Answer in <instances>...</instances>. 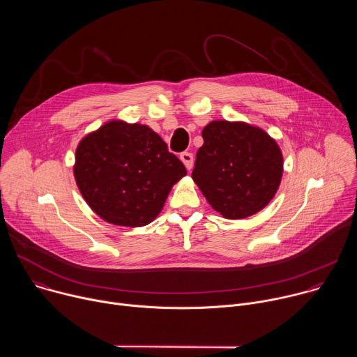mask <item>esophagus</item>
I'll return each instance as SVG.
<instances>
[{"instance_id":"34e87169","label":"esophagus","mask_w":357,"mask_h":357,"mask_svg":"<svg viewBox=\"0 0 357 357\" xmlns=\"http://www.w3.org/2000/svg\"><path fill=\"white\" fill-rule=\"evenodd\" d=\"M179 158H181V161L183 162V165L186 167V169L190 171L192 167H193V155L190 154V152H182Z\"/></svg>"}]
</instances>
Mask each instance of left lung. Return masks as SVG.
Returning a JSON list of instances; mask_svg holds the SVG:
<instances>
[{"label":"left lung","mask_w":357,"mask_h":357,"mask_svg":"<svg viewBox=\"0 0 357 357\" xmlns=\"http://www.w3.org/2000/svg\"><path fill=\"white\" fill-rule=\"evenodd\" d=\"M192 179L226 219H245L266 208L282 178V154L264 130L218 120L202 131Z\"/></svg>","instance_id":"8db88e82"}]
</instances>
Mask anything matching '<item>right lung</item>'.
Returning <instances> with one entry per match:
<instances>
[{
	"instance_id": "obj_1",
	"label": "right lung",
	"mask_w": 357,
	"mask_h": 357,
	"mask_svg": "<svg viewBox=\"0 0 357 357\" xmlns=\"http://www.w3.org/2000/svg\"><path fill=\"white\" fill-rule=\"evenodd\" d=\"M73 174L97 216L116 226L141 227L160 215L186 169L148 126L112 120L79 142Z\"/></svg>"
}]
</instances>
